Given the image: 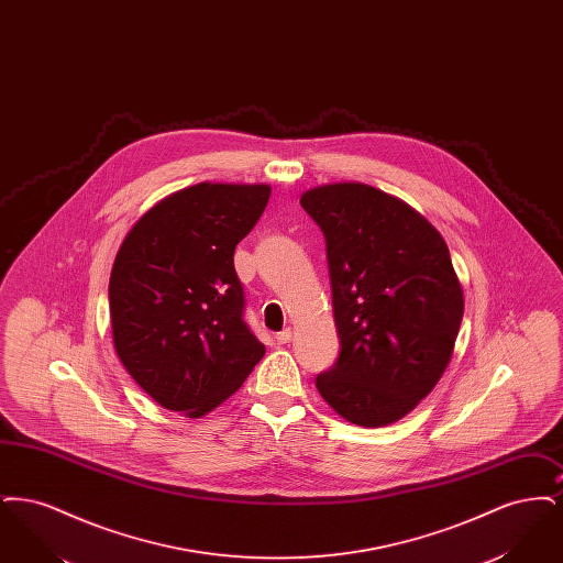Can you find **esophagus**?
Returning <instances> with one entry per match:
<instances>
[{"instance_id":"obj_1","label":"esophagus","mask_w":563,"mask_h":563,"mask_svg":"<svg viewBox=\"0 0 563 563\" xmlns=\"http://www.w3.org/2000/svg\"><path fill=\"white\" fill-rule=\"evenodd\" d=\"M291 338H294V331H291V329H285V331L276 333V342H278V344H289Z\"/></svg>"}]
</instances>
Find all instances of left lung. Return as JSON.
I'll return each mask as SVG.
<instances>
[{"label": "left lung", "instance_id": "8db88e82", "mask_svg": "<svg viewBox=\"0 0 563 563\" xmlns=\"http://www.w3.org/2000/svg\"><path fill=\"white\" fill-rule=\"evenodd\" d=\"M299 202L327 241L342 342L317 388L352 424L388 427L429 397L452 361L464 294L450 249L424 214L365 184H327Z\"/></svg>", "mask_w": 563, "mask_h": 563}]
</instances>
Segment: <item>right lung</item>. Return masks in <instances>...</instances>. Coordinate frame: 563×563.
<instances>
[{"instance_id":"add662e5","label":"right lung","mask_w":563,"mask_h":563,"mask_svg":"<svg viewBox=\"0 0 563 563\" xmlns=\"http://www.w3.org/2000/svg\"><path fill=\"white\" fill-rule=\"evenodd\" d=\"M266 184L202 181L134 221L113 260V349L164 409L202 418L230 399L266 346L242 321L234 249L268 205Z\"/></svg>"}]
</instances>
